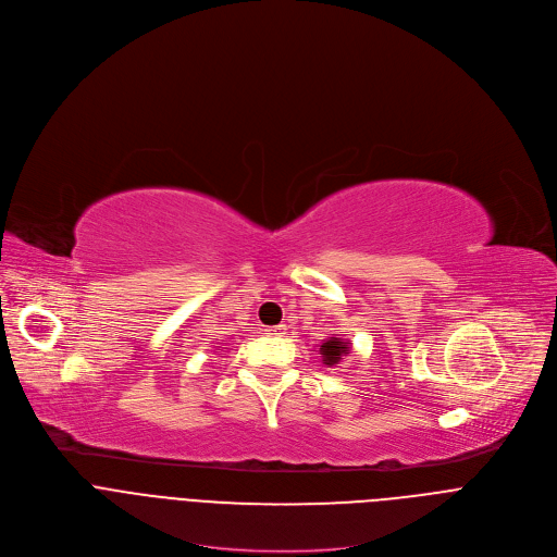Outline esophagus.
<instances>
[{
  "label": "esophagus",
  "mask_w": 557,
  "mask_h": 557,
  "mask_svg": "<svg viewBox=\"0 0 557 557\" xmlns=\"http://www.w3.org/2000/svg\"><path fill=\"white\" fill-rule=\"evenodd\" d=\"M286 326L284 324H280V326H271V329H267V335H271V337H284L286 335Z\"/></svg>",
  "instance_id": "obj_1"
}]
</instances>
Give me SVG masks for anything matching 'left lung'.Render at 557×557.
<instances>
[{
    "label": "left lung",
    "mask_w": 557,
    "mask_h": 557,
    "mask_svg": "<svg viewBox=\"0 0 557 557\" xmlns=\"http://www.w3.org/2000/svg\"><path fill=\"white\" fill-rule=\"evenodd\" d=\"M350 352V344L339 339V337H329L324 339V344L320 346V355L324 359L326 366H335L342 361V357H346Z\"/></svg>",
    "instance_id": "left-lung-1"
}]
</instances>
